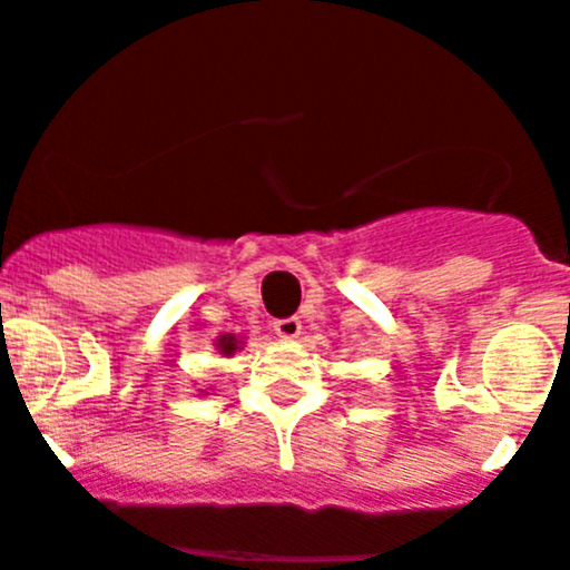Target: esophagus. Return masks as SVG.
Instances as JSON below:
<instances>
[{
	"instance_id": "1",
	"label": "esophagus",
	"mask_w": 570,
	"mask_h": 570,
	"mask_svg": "<svg viewBox=\"0 0 570 570\" xmlns=\"http://www.w3.org/2000/svg\"><path fill=\"white\" fill-rule=\"evenodd\" d=\"M275 334L281 336V340H297V336H301V331H303V325H301V320L297 317H286V320H275Z\"/></svg>"
}]
</instances>
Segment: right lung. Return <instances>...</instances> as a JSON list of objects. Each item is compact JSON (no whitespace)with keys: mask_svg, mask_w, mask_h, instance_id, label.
I'll return each instance as SVG.
<instances>
[{"mask_svg":"<svg viewBox=\"0 0 570 570\" xmlns=\"http://www.w3.org/2000/svg\"><path fill=\"white\" fill-rule=\"evenodd\" d=\"M214 345H217V351L223 353V356H234L236 351H242L245 342H242L236 334H219L217 340H214Z\"/></svg>","mask_w":570,"mask_h":570,"instance_id":"obj_1","label":"right lung"}]
</instances>
